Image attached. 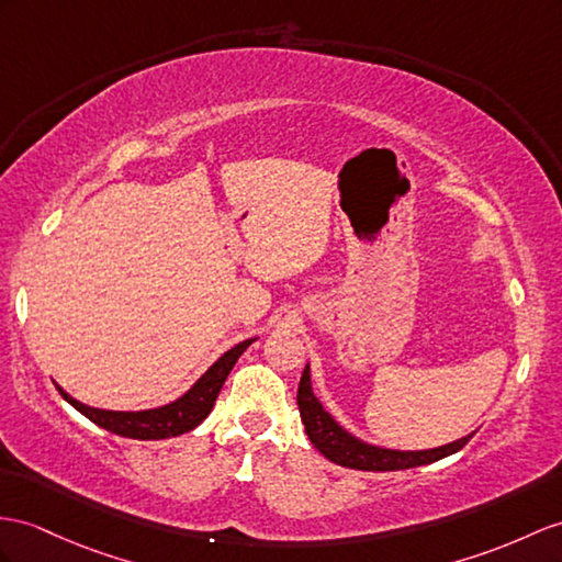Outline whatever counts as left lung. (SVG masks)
I'll use <instances>...</instances> for the list:
<instances>
[{"mask_svg": "<svg viewBox=\"0 0 562 562\" xmlns=\"http://www.w3.org/2000/svg\"><path fill=\"white\" fill-rule=\"evenodd\" d=\"M297 407H300V419L305 424V431L310 436L312 446L317 448L326 460H331L340 464V468H350V470L393 472V470L419 468V464H429L446 456L458 453V450L474 436V434L462 436V439L453 443L429 448V450H393V448L364 443L358 439V436H352L340 427V424L328 415L324 405L317 401V395L312 393L310 367H305L303 376H300Z\"/></svg>", "mask_w": 562, "mask_h": 562, "instance_id": "left-lung-1", "label": "left lung"}]
</instances>
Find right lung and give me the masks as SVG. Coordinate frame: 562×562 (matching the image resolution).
Masks as SVG:
<instances>
[{
  "mask_svg": "<svg viewBox=\"0 0 562 562\" xmlns=\"http://www.w3.org/2000/svg\"><path fill=\"white\" fill-rule=\"evenodd\" d=\"M255 338L243 340V344L226 350L222 358H218L207 372H204L190 391H186L181 398H176L169 405L153 407V409H140V413H116V409H100L83 405L80 401L71 398L61 386L57 391L66 403H71L80 415H86L90 422L98 424V427L112 431L116 436H126V439H138V441H159V439H171V436H181L186 431H193L198 424L212 413L214 401L218 391H222L224 381L231 369L238 362L240 355L252 344Z\"/></svg>",
  "mask_w": 562,
  "mask_h": 562,
  "instance_id": "right-lung-1",
  "label": "right lung"
}]
</instances>
